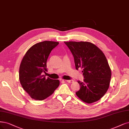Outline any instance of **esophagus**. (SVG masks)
<instances>
[{
	"label": "esophagus",
	"instance_id": "34e87169",
	"mask_svg": "<svg viewBox=\"0 0 129 129\" xmlns=\"http://www.w3.org/2000/svg\"><path fill=\"white\" fill-rule=\"evenodd\" d=\"M66 82H68V83H73L74 82V81L73 79H71V80H66L65 81Z\"/></svg>",
	"mask_w": 129,
	"mask_h": 129
}]
</instances>
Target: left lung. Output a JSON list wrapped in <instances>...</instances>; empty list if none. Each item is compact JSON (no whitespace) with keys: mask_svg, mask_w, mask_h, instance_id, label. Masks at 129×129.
<instances>
[{"mask_svg":"<svg viewBox=\"0 0 129 129\" xmlns=\"http://www.w3.org/2000/svg\"><path fill=\"white\" fill-rule=\"evenodd\" d=\"M73 55L75 67L81 68L84 82L78 81L81 88L76 92L83 101H97L107 91L112 73L107 59L94 44L87 42H64Z\"/></svg>","mask_w":129,"mask_h":129,"instance_id":"8db88e82","label":"left lung"}]
</instances>
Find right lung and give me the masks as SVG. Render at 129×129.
I'll use <instances>...</instances> for the list:
<instances>
[{"label": "right lung", "instance_id": "obj_1", "mask_svg": "<svg viewBox=\"0 0 129 129\" xmlns=\"http://www.w3.org/2000/svg\"><path fill=\"white\" fill-rule=\"evenodd\" d=\"M59 43L44 41L31 47L20 64L19 79L24 91L31 98L43 100L52 94L59 86L58 79H52L43 75L47 72L46 62L51 51Z\"/></svg>", "mask_w": 129, "mask_h": 129}]
</instances>
